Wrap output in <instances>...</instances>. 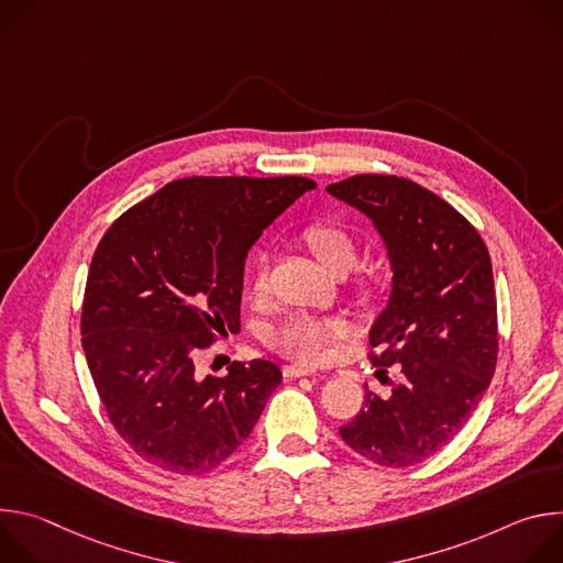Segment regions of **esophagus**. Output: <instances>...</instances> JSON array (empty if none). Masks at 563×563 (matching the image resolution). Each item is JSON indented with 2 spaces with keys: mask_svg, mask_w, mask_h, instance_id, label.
I'll return each instance as SVG.
<instances>
[{
  "mask_svg": "<svg viewBox=\"0 0 563 563\" xmlns=\"http://www.w3.org/2000/svg\"><path fill=\"white\" fill-rule=\"evenodd\" d=\"M283 374H285V378H300V376H311L318 372L313 367H305V365H285Z\"/></svg>",
  "mask_w": 563,
  "mask_h": 563,
  "instance_id": "esophagus-1",
  "label": "esophagus"
}]
</instances>
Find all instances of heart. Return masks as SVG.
<instances>
[{
  "label": "heart",
  "mask_w": 563,
  "mask_h": 563,
  "mask_svg": "<svg viewBox=\"0 0 563 563\" xmlns=\"http://www.w3.org/2000/svg\"><path fill=\"white\" fill-rule=\"evenodd\" d=\"M302 240L313 258L328 272L343 276L356 263L354 238L334 224H311L305 229ZM376 278L361 280V289L372 294L376 289ZM252 289L263 294L267 289V261L261 256L252 272ZM347 334V325L339 318H311L296 316L269 334V345L287 358L300 363H323L330 358L336 341Z\"/></svg>",
  "instance_id": "heart-1"
}]
</instances>
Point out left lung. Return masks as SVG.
Instances as JSON below:
<instances>
[{"mask_svg":"<svg viewBox=\"0 0 563 563\" xmlns=\"http://www.w3.org/2000/svg\"><path fill=\"white\" fill-rule=\"evenodd\" d=\"M378 231L391 289L369 330L372 363L398 365L380 398L363 408L341 439L361 456L408 467L448 445L476 410L497 365L493 263L476 229L445 200L396 176H354L328 187Z\"/></svg>","mask_w":563,"mask_h":563,"instance_id":"left-lung-1","label":"left lung"}]
</instances>
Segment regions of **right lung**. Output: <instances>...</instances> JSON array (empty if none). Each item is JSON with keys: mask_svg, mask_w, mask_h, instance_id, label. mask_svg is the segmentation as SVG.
Masks as SVG:
<instances>
[{"mask_svg": "<svg viewBox=\"0 0 563 563\" xmlns=\"http://www.w3.org/2000/svg\"><path fill=\"white\" fill-rule=\"evenodd\" d=\"M316 183L185 178L124 211L93 254L82 347L118 434L176 474L218 467L252 434L283 380L272 361L198 376L196 356L240 328L245 258Z\"/></svg>", "mask_w": 563, "mask_h": 563, "instance_id": "1", "label": "right lung"}]
</instances>
